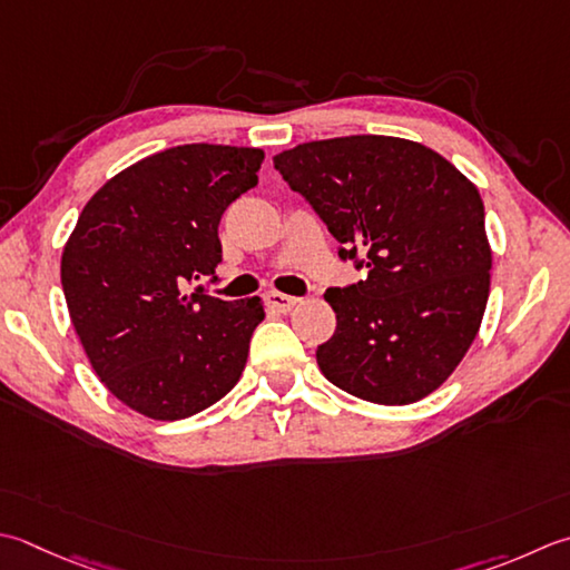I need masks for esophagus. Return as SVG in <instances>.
I'll list each match as a JSON object with an SVG mask.
<instances>
[{"label":"esophagus","instance_id":"esophagus-1","mask_svg":"<svg viewBox=\"0 0 570 570\" xmlns=\"http://www.w3.org/2000/svg\"><path fill=\"white\" fill-rule=\"evenodd\" d=\"M296 304H298L296 296H286L278 292L266 294V306H269L272 311H278V314H288V311H292Z\"/></svg>","mask_w":570,"mask_h":570}]
</instances>
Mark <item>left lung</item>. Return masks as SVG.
<instances>
[{"instance_id":"obj_1","label":"left lung","mask_w":570,"mask_h":570,"mask_svg":"<svg viewBox=\"0 0 570 570\" xmlns=\"http://www.w3.org/2000/svg\"><path fill=\"white\" fill-rule=\"evenodd\" d=\"M274 167L367 276L328 288L336 333L318 345L328 381L367 403L434 393L474 343L492 247L474 183L425 145L390 136L301 142Z\"/></svg>"}]
</instances>
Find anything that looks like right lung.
Masks as SVG:
<instances>
[{
	"label": "right lung",
	"mask_w": 570,
	"mask_h": 570,
	"mask_svg": "<svg viewBox=\"0 0 570 570\" xmlns=\"http://www.w3.org/2000/svg\"><path fill=\"white\" fill-rule=\"evenodd\" d=\"M264 150L193 142L148 155L88 199L61 254L69 316L96 375L122 405L183 420L237 385L259 296L189 288L215 278L225 209L259 183Z\"/></svg>",
	"instance_id": "1"
}]
</instances>
